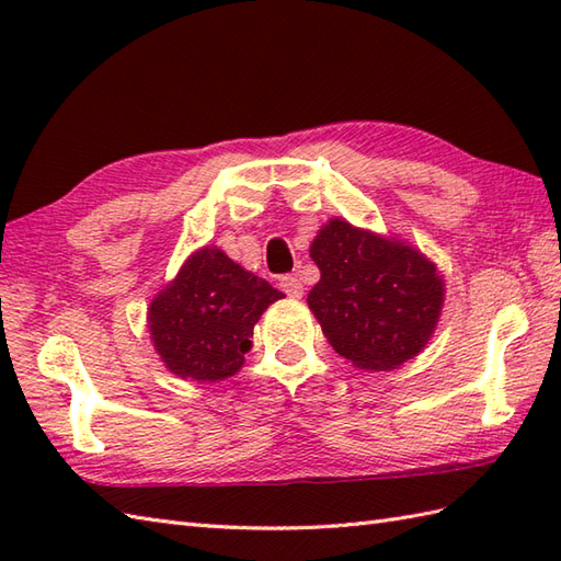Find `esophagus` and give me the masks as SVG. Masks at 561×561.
<instances>
[{
  "label": "esophagus",
  "instance_id": "esophagus-1",
  "mask_svg": "<svg viewBox=\"0 0 561 561\" xmlns=\"http://www.w3.org/2000/svg\"><path fill=\"white\" fill-rule=\"evenodd\" d=\"M279 287L284 294L291 296V299H301L304 296V284L299 277H296V274H284V277L279 279Z\"/></svg>",
  "mask_w": 561,
  "mask_h": 561
}]
</instances>
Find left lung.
<instances>
[{
	"label": "left lung",
	"mask_w": 561,
	"mask_h": 561,
	"mask_svg": "<svg viewBox=\"0 0 561 561\" xmlns=\"http://www.w3.org/2000/svg\"><path fill=\"white\" fill-rule=\"evenodd\" d=\"M311 257L320 282L308 294V308L352 366L390 371L426 347L446 282L420 248L335 217L320 226Z\"/></svg>",
	"instance_id": "left-lung-1"
}]
</instances>
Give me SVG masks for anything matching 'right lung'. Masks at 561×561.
Returning a JSON list of instances; mask_svg holds the SVG:
<instances>
[{
    "label": "right lung",
    "instance_id": "right-lung-1",
    "mask_svg": "<svg viewBox=\"0 0 561 561\" xmlns=\"http://www.w3.org/2000/svg\"><path fill=\"white\" fill-rule=\"evenodd\" d=\"M282 296L221 248L205 245L153 296L147 330L171 374L217 383L241 371L255 323Z\"/></svg>",
    "mask_w": 561,
    "mask_h": 561
}]
</instances>
